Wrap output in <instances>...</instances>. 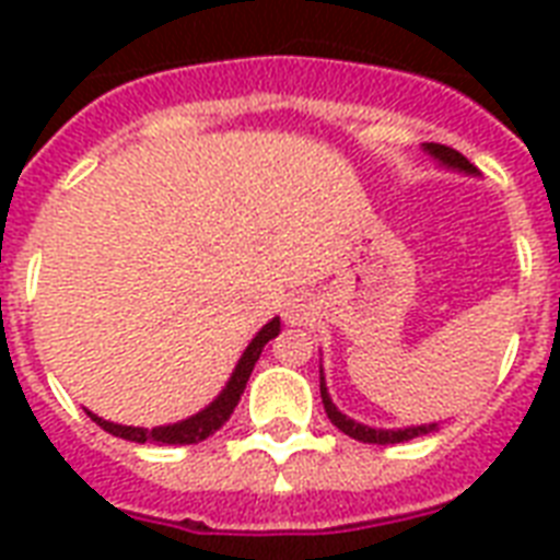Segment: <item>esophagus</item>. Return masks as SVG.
Returning <instances> with one entry per match:
<instances>
[{"mask_svg": "<svg viewBox=\"0 0 560 560\" xmlns=\"http://www.w3.org/2000/svg\"><path fill=\"white\" fill-rule=\"evenodd\" d=\"M281 316H284V323L288 325H307V323H314L316 307L311 299L293 296L284 302V311H281Z\"/></svg>", "mask_w": 560, "mask_h": 560, "instance_id": "esophagus-1", "label": "esophagus"}]
</instances>
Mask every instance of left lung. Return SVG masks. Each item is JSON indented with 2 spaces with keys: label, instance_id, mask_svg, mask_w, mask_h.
Here are the masks:
<instances>
[{
  "label": "left lung",
  "instance_id": "obj_1",
  "mask_svg": "<svg viewBox=\"0 0 560 560\" xmlns=\"http://www.w3.org/2000/svg\"><path fill=\"white\" fill-rule=\"evenodd\" d=\"M430 156H433L442 168L447 171H459L465 177H479V171L470 165L459 151H453L447 144H435V142H424L421 144ZM319 395H323V404H325V412L331 418V424L337 430H342L346 435L351 439H358L363 444H400V442H409V439H418V435H427V433H435L439 424H412V427H369V424H360L354 418H349L346 412L337 409V404L331 400L328 395V386H325V372L319 366Z\"/></svg>",
  "mask_w": 560,
  "mask_h": 560
}]
</instances>
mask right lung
Returning a JSON list of instances; mask_svg holds the SVG:
<instances>
[{
	"label": "right lung",
	"mask_w": 560,
	"mask_h": 560,
	"mask_svg": "<svg viewBox=\"0 0 560 560\" xmlns=\"http://www.w3.org/2000/svg\"><path fill=\"white\" fill-rule=\"evenodd\" d=\"M281 331V319L279 316H272L270 323L264 325L261 331L255 334L249 346L244 349L241 360L235 363L232 374H229L226 386L220 389V395L211 400L209 407H202L200 412H194V416L183 418V421H174V424H162V427H127V424H116V421H107V418L95 416L86 409V416L101 427V430H107L109 435H118V439H127V442L144 444H197L202 439H209L220 430V427L226 424L229 416L235 412L237 400L244 395L246 381H249V374H253L255 363L261 358L264 346L272 340V337H279Z\"/></svg>",
	"instance_id": "add662e5"
}]
</instances>
